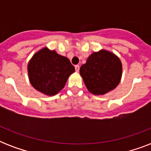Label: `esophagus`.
I'll use <instances>...</instances> for the list:
<instances>
[{
	"label": "esophagus",
	"instance_id": "1",
	"mask_svg": "<svg viewBox=\"0 0 151 151\" xmlns=\"http://www.w3.org/2000/svg\"><path fill=\"white\" fill-rule=\"evenodd\" d=\"M79 70H80V66H78V65H76L75 66V70H76V72H79Z\"/></svg>",
	"mask_w": 151,
	"mask_h": 151
}]
</instances>
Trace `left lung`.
I'll use <instances>...</instances> for the list:
<instances>
[{
	"instance_id": "left-lung-1",
	"label": "left lung",
	"mask_w": 151,
	"mask_h": 151,
	"mask_svg": "<svg viewBox=\"0 0 151 151\" xmlns=\"http://www.w3.org/2000/svg\"><path fill=\"white\" fill-rule=\"evenodd\" d=\"M80 74L88 92L96 96L104 95L119 85L122 62L113 52L102 49L90 55L81 66Z\"/></svg>"
}]
</instances>
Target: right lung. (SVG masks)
I'll list each match as a JSON object with an SVG mask.
<instances>
[{
	"instance_id": "1",
	"label": "right lung",
	"mask_w": 151,
	"mask_h": 151,
	"mask_svg": "<svg viewBox=\"0 0 151 151\" xmlns=\"http://www.w3.org/2000/svg\"><path fill=\"white\" fill-rule=\"evenodd\" d=\"M27 70L32 86L37 91L52 96L63 88L75 68L66 57L45 47L33 55Z\"/></svg>"
}]
</instances>
